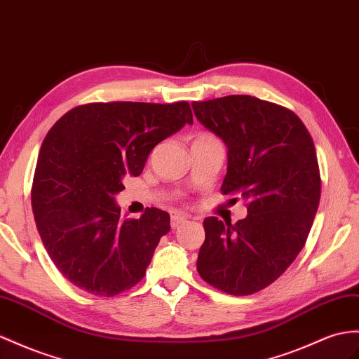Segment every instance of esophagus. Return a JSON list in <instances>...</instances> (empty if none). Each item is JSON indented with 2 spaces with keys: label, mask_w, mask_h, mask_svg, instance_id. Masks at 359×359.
<instances>
[{
  "label": "esophagus",
  "mask_w": 359,
  "mask_h": 359,
  "mask_svg": "<svg viewBox=\"0 0 359 359\" xmlns=\"http://www.w3.org/2000/svg\"><path fill=\"white\" fill-rule=\"evenodd\" d=\"M187 222H188L187 217H183V215H180V214H176V215L171 217V227H172V229H177L179 226L185 224Z\"/></svg>",
  "instance_id": "34e87169"
}]
</instances>
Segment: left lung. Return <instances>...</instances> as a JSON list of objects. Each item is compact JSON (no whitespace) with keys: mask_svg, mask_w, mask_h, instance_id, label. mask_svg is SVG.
<instances>
[{"mask_svg":"<svg viewBox=\"0 0 359 359\" xmlns=\"http://www.w3.org/2000/svg\"><path fill=\"white\" fill-rule=\"evenodd\" d=\"M198 121L227 147L222 191L247 201V217L231 224L203 222L197 259L201 279L232 296L273 283L306 243L320 201V171L302 119L250 95L194 101Z\"/></svg>","mask_w":359,"mask_h":359,"instance_id":"1","label":"left lung"}]
</instances>
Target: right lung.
Segmentation results:
<instances>
[{
    "label": "right lung",
    "mask_w": 359,
    "mask_h": 359,
    "mask_svg": "<svg viewBox=\"0 0 359 359\" xmlns=\"http://www.w3.org/2000/svg\"><path fill=\"white\" fill-rule=\"evenodd\" d=\"M192 124L187 101L172 104L90 103L71 109L42 142L32 208L45 250L77 288L116 296L140 282L170 215L147 208L123 218L115 196L140 176L161 141Z\"/></svg>",
    "instance_id": "right-lung-1"
}]
</instances>
